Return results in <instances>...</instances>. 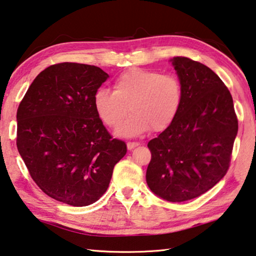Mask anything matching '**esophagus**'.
Returning a JSON list of instances; mask_svg holds the SVG:
<instances>
[{"instance_id": "esophagus-1", "label": "esophagus", "mask_w": 256, "mask_h": 256, "mask_svg": "<svg viewBox=\"0 0 256 256\" xmlns=\"http://www.w3.org/2000/svg\"><path fill=\"white\" fill-rule=\"evenodd\" d=\"M138 144H138V142H128V144H126L128 150L134 149V148H136V146H138Z\"/></svg>"}]
</instances>
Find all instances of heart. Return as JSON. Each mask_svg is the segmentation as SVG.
Returning <instances> with one entry per match:
<instances>
[{"label": "heart", "mask_w": 256, "mask_h": 256, "mask_svg": "<svg viewBox=\"0 0 256 256\" xmlns=\"http://www.w3.org/2000/svg\"><path fill=\"white\" fill-rule=\"evenodd\" d=\"M183 98V86L176 76L134 68L116 78L112 92L98 88L92 102L98 118L110 128H118L130 110L132 115L118 134L136 136L151 128L156 132L170 128L178 115Z\"/></svg>", "instance_id": "obj_1"}]
</instances>
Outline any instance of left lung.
<instances>
[{"mask_svg":"<svg viewBox=\"0 0 256 256\" xmlns=\"http://www.w3.org/2000/svg\"><path fill=\"white\" fill-rule=\"evenodd\" d=\"M183 104L170 128L148 142L150 190L164 200L183 202L202 196L226 175L238 120L232 97L204 64L174 58Z\"/></svg>","mask_w":256,"mask_h":256,"instance_id":"left-lung-1","label":"left lung"}]
</instances>
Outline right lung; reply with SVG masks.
<instances>
[{
  "label": "right lung",
  "mask_w": 256,
  "mask_h": 256,
  "mask_svg": "<svg viewBox=\"0 0 256 256\" xmlns=\"http://www.w3.org/2000/svg\"><path fill=\"white\" fill-rule=\"evenodd\" d=\"M107 78L94 66L54 64L36 76L18 107L16 148L34 183L56 201L92 204L126 154L94 108V94Z\"/></svg>",
  "instance_id": "1"
}]
</instances>
